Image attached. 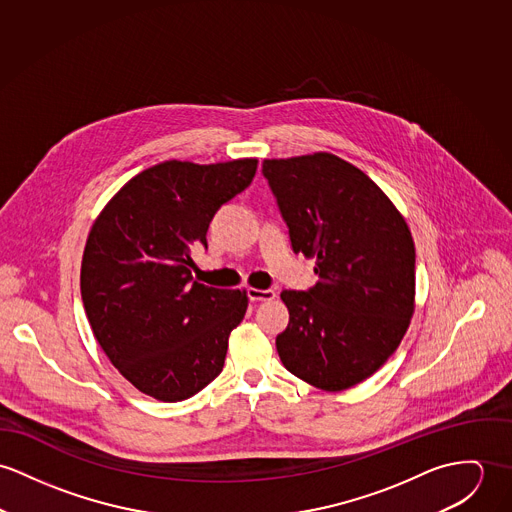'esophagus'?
<instances>
[{
	"instance_id": "1",
	"label": "esophagus",
	"mask_w": 512,
	"mask_h": 512,
	"mask_svg": "<svg viewBox=\"0 0 512 512\" xmlns=\"http://www.w3.org/2000/svg\"><path fill=\"white\" fill-rule=\"evenodd\" d=\"M247 298L251 302H263V300H273L275 298V290L267 288V290H261V288H247Z\"/></svg>"
}]
</instances>
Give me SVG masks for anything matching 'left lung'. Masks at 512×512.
I'll use <instances>...</instances> for the list:
<instances>
[{"instance_id": "1", "label": "left lung", "mask_w": 512, "mask_h": 512, "mask_svg": "<svg viewBox=\"0 0 512 512\" xmlns=\"http://www.w3.org/2000/svg\"><path fill=\"white\" fill-rule=\"evenodd\" d=\"M290 247L316 259L318 283L283 290L284 367L322 389L371 377L398 347L414 312V241L385 192L330 153L263 161Z\"/></svg>"}]
</instances>
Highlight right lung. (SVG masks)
I'll list each match as a JSON object with an SVG mask.
<instances>
[{"label": "right lung", "mask_w": 512, "mask_h": 512, "mask_svg": "<svg viewBox=\"0 0 512 512\" xmlns=\"http://www.w3.org/2000/svg\"><path fill=\"white\" fill-rule=\"evenodd\" d=\"M255 171L257 159L165 161L133 176L92 226L80 271L84 310L117 371L149 397H194L224 369L247 296L194 281L190 249L208 247L212 218Z\"/></svg>", "instance_id": "right-lung-1"}]
</instances>
